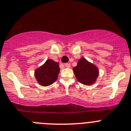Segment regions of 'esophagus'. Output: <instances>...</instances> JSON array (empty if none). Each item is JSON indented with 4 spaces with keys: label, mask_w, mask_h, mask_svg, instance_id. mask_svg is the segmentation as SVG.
Segmentation results:
<instances>
[{
    "label": "esophagus",
    "mask_w": 131,
    "mask_h": 131,
    "mask_svg": "<svg viewBox=\"0 0 131 131\" xmlns=\"http://www.w3.org/2000/svg\"><path fill=\"white\" fill-rule=\"evenodd\" d=\"M64 66H65L67 68H70V66H71V64H70V63H65V64H64Z\"/></svg>",
    "instance_id": "esophagus-1"
}]
</instances>
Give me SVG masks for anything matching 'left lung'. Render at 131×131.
I'll return each mask as SVG.
<instances>
[{
    "instance_id": "1",
    "label": "left lung",
    "mask_w": 131,
    "mask_h": 131,
    "mask_svg": "<svg viewBox=\"0 0 131 131\" xmlns=\"http://www.w3.org/2000/svg\"><path fill=\"white\" fill-rule=\"evenodd\" d=\"M76 79L79 82L85 85L95 83L99 75V68L84 57H81L76 67L72 68Z\"/></svg>"
}]
</instances>
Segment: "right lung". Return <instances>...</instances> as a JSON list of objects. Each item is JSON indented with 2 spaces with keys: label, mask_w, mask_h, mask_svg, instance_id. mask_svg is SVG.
<instances>
[{
  "label": "right lung",
  "mask_w": 131,
  "mask_h": 131,
  "mask_svg": "<svg viewBox=\"0 0 131 131\" xmlns=\"http://www.w3.org/2000/svg\"><path fill=\"white\" fill-rule=\"evenodd\" d=\"M59 71V64L52 59H48L35 70V77L38 84L46 87L57 80Z\"/></svg>",
  "instance_id": "right-lung-1"
}]
</instances>
